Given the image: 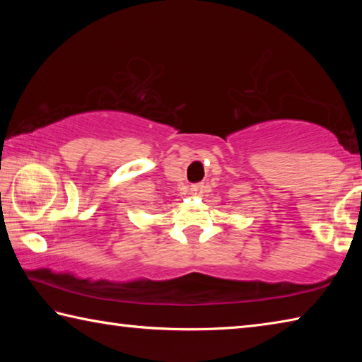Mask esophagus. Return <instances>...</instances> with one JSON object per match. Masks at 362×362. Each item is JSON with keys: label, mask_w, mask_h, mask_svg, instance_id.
Segmentation results:
<instances>
[{"label": "esophagus", "mask_w": 362, "mask_h": 362, "mask_svg": "<svg viewBox=\"0 0 362 362\" xmlns=\"http://www.w3.org/2000/svg\"><path fill=\"white\" fill-rule=\"evenodd\" d=\"M192 192H193V194H196V196H201V194H203V192H204V185H194V187L192 188Z\"/></svg>", "instance_id": "34e87169"}]
</instances>
